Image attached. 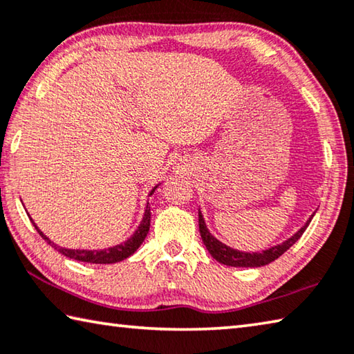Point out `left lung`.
<instances>
[{
	"label": "left lung",
	"instance_id": "1",
	"mask_svg": "<svg viewBox=\"0 0 354 354\" xmlns=\"http://www.w3.org/2000/svg\"><path fill=\"white\" fill-rule=\"evenodd\" d=\"M314 215H311V218ZM311 218L306 221L304 227H300L297 232L291 236V239H288L286 241L277 244V246H274L271 249L263 250V252H241V250L232 249L226 246V244H223L221 241H218L215 236L209 232L201 212H199V234H201V239H203V243L205 244V248H207L210 255L214 257L216 261H220L226 266H234V268H260V266L269 265L271 261L277 260L281 254H285L286 250L291 248L301 235H304L308 224L311 223Z\"/></svg>",
	"mask_w": 354,
	"mask_h": 354
}]
</instances>
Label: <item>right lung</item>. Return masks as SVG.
Returning a JSON list of instances; mask_svg holds the SVG:
<instances>
[{
    "label": "right lung",
    "instance_id": "add662e5",
    "mask_svg": "<svg viewBox=\"0 0 354 354\" xmlns=\"http://www.w3.org/2000/svg\"><path fill=\"white\" fill-rule=\"evenodd\" d=\"M155 192V189L151 190V194ZM150 194V195H151ZM150 216H151V212L149 204H147V209H145V214L142 221H140L139 227L136 229V232H134L130 239H128L125 243H120L118 246H113V248H108L104 250H86V249H65V248H60L50 241L46 235H44L40 229H37V232L41 235L43 240H46L48 244H50L55 250H59L60 254H63L68 259H73L77 261H85V263H95V265H110V263H115V261H122L125 260L127 257H130L131 254L136 252V249L142 244V241L145 240L147 234H149V229H150Z\"/></svg>",
    "mask_w": 354,
    "mask_h": 354
}]
</instances>
